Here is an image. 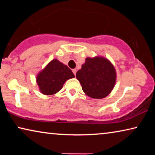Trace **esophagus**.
Masks as SVG:
<instances>
[{
  "label": "esophagus",
  "instance_id": "esophagus-1",
  "mask_svg": "<svg viewBox=\"0 0 155 155\" xmlns=\"http://www.w3.org/2000/svg\"><path fill=\"white\" fill-rule=\"evenodd\" d=\"M72 72H73V73H74V74L76 75V73H77V69H73Z\"/></svg>",
  "mask_w": 155,
  "mask_h": 155
}]
</instances>
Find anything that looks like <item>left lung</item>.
<instances>
[{"instance_id": "1", "label": "left lung", "mask_w": 155, "mask_h": 155, "mask_svg": "<svg viewBox=\"0 0 155 155\" xmlns=\"http://www.w3.org/2000/svg\"><path fill=\"white\" fill-rule=\"evenodd\" d=\"M76 77L86 95L94 99H102L111 92L116 82L114 65L103 56L87 57L78 70Z\"/></svg>"}]
</instances>
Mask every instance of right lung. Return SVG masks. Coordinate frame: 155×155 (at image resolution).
<instances>
[{"label":"right lung","instance_id":"obj_1","mask_svg":"<svg viewBox=\"0 0 155 155\" xmlns=\"http://www.w3.org/2000/svg\"><path fill=\"white\" fill-rule=\"evenodd\" d=\"M74 77L72 70L57 59L51 60L36 76L39 90L46 96L60 91L66 81Z\"/></svg>","mask_w":155,"mask_h":155}]
</instances>
